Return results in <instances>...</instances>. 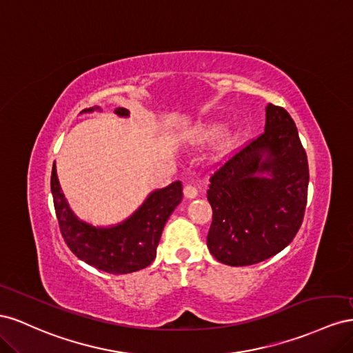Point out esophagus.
Returning a JSON list of instances; mask_svg holds the SVG:
<instances>
[{"mask_svg":"<svg viewBox=\"0 0 353 353\" xmlns=\"http://www.w3.org/2000/svg\"><path fill=\"white\" fill-rule=\"evenodd\" d=\"M183 195H185L188 199H194V198L198 196V190H196V188L188 185V186H185V189H183Z\"/></svg>","mask_w":353,"mask_h":353,"instance_id":"esophagus-1","label":"esophagus"}]
</instances>
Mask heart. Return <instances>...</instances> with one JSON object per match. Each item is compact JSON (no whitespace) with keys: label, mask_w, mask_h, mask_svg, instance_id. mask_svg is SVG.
<instances>
[{"label":"heart","mask_w":353,"mask_h":353,"mask_svg":"<svg viewBox=\"0 0 353 353\" xmlns=\"http://www.w3.org/2000/svg\"><path fill=\"white\" fill-rule=\"evenodd\" d=\"M228 123L226 121H208V123L199 124L190 130L189 137L195 145H208L219 140L221 136L226 133ZM244 142V132L243 130H234L225 136L219 146V155L220 158L230 157L239 149V146Z\"/></svg>","instance_id":"heart-1"}]
</instances>
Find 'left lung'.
I'll use <instances>...</instances> for the list:
<instances>
[{"instance_id":"left-lung-1","label":"left lung","mask_w":353,"mask_h":353,"mask_svg":"<svg viewBox=\"0 0 353 353\" xmlns=\"http://www.w3.org/2000/svg\"><path fill=\"white\" fill-rule=\"evenodd\" d=\"M207 247L220 263L248 266L283 251L303 220L309 167L293 118L266 106L265 133L210 179Z\"/></svg>"}]
</instances>
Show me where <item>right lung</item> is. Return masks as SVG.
I'll return each mask as SVG.
<instances>
[{
	"instance_id": "add662e5",
	"label": "right lung",
	"mask_w": 353,
	"mask_h": 353,
	"mask_svg": "<svg viewBox=\"0 0 353 353\" xmlns=\"http://www.w3.org/2000/svg\"><path fill=\"white\" fill-rule=\"evenodd\" d=\"M102 112L99 106L81 114ZM115 115L128 118L130 110L117 108ZM52 195L60 232L70 251L87 265L108 274H132L145 269L157 256L161 234L168 217L183 198L182 183H170L150 192L134 213L115 225L99 226L78 217L69 205L56 173L52 170Z\"/></svg>"
}]
</instances>
